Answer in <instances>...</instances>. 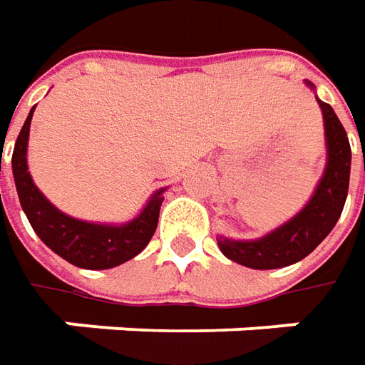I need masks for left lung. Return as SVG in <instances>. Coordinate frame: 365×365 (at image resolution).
Here are the masks:
<instances>
[{"label":"left lung","mask_w":365,"mask_h":365,"mask_svg":"<svg viewBox=\"0 0 365 365\" xmlns=\"http://www.w3.org/2000/svg\"><path fill=\"white\" fill-rule=\"evenodd\" d=\"M307 85L313 87V83L309 81ZM317 101L323 111V123H325V144H327L325 173L321 176L311 201L290 221L276 227L274 232L266 233L258 240H245V242L219 235L217 245L223 256L242 266L254 270H272L301 262L329 235L344 211L347 189H349L351 148L333 107L321 99Z\"/></svg>","instance_id":"8db88e82"}]
</instances>
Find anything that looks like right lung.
Listing matches in <instances>:
<instances>
[{
	"label": "right lung",
	"mask_w": 365,
	"mask_h": 365,
	"mask_svg": "<svg viewBox=\"0 0 365 365\" xmlns=\"http://www.w3.org/2000/svg\"><path fill=\"white\" fill-rule=\"evenodd\" d=\"M34 107L24 121L20 135L16 140L11 170L20 197V205L30 221L36 235L48 245L54 254L71 262L73 266L85 270H107L115 268L123 262L138 256L158 225L160 205L164 201V189L156 190L142 213L128 223L109 225V223H91L71 217L56 209L48 199L38 190L32 176L28 173V135Z\"/></svg>",
	"instance_id": "add662e5"
}]
</instances>
